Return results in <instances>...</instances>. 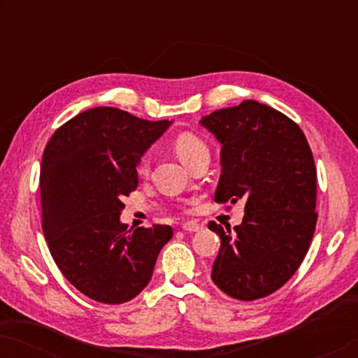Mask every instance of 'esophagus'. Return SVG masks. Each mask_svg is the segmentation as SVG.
Wrapping results in <instances>:
<instances>
[{
  "label": "esophagus",
  "mask_w": 358,
  "mask_h": 358,
  "mask_svg": "<svg viewBox=\"0 0 358 358\" xmlns=\"http://www.w3.org/2000/svg\"><path fill=\"white\" fill-rule=\"evenodd\" d=\"M182 229L187 233H195V231H200V229H202V224H199L195 222H187V223H182Z\"/></svg>",
  "instance_id": "34e87169"
}]
</instances>
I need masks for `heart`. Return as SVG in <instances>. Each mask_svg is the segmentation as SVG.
<instances>
[{"label": "heart", "mask_w": 358, "mask_h": 358, "mask_svg": "<svg viewBox=\"0 0 358 358\" xmlns=\"http://www.w3.org/2000/svg\"><path fill=\"white\" fill-rule=\"evenodd\" d=\"M174 148L176 153L185 166L190 164V161H194L197 156L202 153H208V146L202 138H199L197 135L192 134H182L179 135L174 141ZM150 166H151V156L146 153L141 156V159L138 161V166H136V173L140 176H146L150 173Z\"/></svg>", "instance_id": "1"}]
</instances>
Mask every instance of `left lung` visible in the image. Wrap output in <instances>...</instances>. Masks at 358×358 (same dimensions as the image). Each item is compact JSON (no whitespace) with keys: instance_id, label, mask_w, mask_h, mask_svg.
<instances>
[{"instance_id":"8db88e82","label":"left lung","mask_w":358,"mask_h":358,"mask_svg":"<svg viewBox=\"0 0 358 358\" xmlns=\"http://www.w3.org/2000/svg\"><path fill=\"white\" fill-rule=\"evenodd\" d=\"M200 125L222 143L215 202H244L238 227L208 223L222 239L212 280L236 300L264 298L290 280L315 234L311 148L295 122L251 99L202 117Z\"/></svg>"}]
</instances>
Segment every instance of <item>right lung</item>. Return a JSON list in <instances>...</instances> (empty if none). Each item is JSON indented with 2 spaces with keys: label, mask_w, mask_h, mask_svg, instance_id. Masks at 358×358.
<instances>
[{
  "label": "right lung",
  "mask_w": 358,
  "mask_h": 358,
  "mask_svg": "<svg viewBox=\"0 0 358 358\" xmlns=\"http://www.w3.org/2000/svg\"><path fill=\"white\" fill-rule=\"evenodd\" d=\"M115 107L87 109L58 129L41 168L42 229L53 261L73 287L107 305L148 285L168 224L127 229L122 197L138 185L136 166L168 130Z\"/></svg>",
  "instance_id": "right-lung-1"
}]
</instances>
